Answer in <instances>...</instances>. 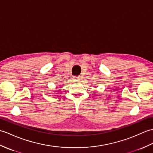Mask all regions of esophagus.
I'll list each match as a JSON object with an SVG mask.
<instances>
[{
	"instance_id": "obj_1",
	"label": "esophagus",
	"mask_w": 153,
	"mask_h": 153,
	"mask_svg": "<svg viewBox=\"0 0 153 153\" xmlns=\"http://www.w3.org/2000/svg\"><path fill=\"white\" fill-rule=\"evenodd\" d=\"M73 79L74 80H80V76H73Z\"/></svg>"
}]
</instances>
